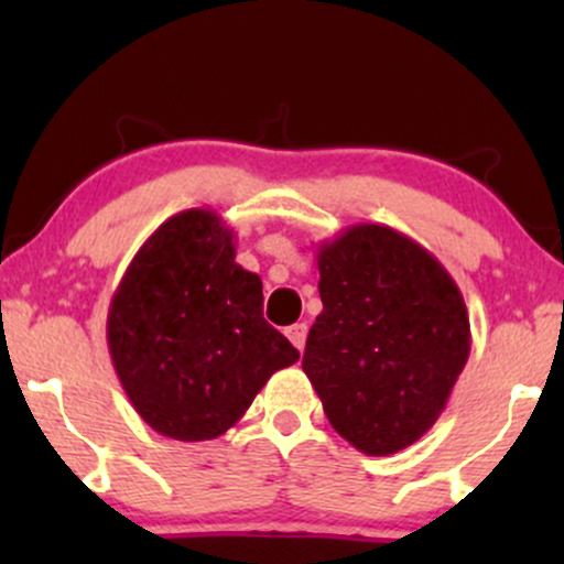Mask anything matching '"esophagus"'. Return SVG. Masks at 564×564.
<instances>
[{"instance_id":"esophagus-1","label":"esophagus","mask_w":564,"mask_h":564,"mask_svg":"<svg viewBox=\"0 0 564 564\" xmlns=\"http://www.w3.org/2000/svg\"><path fill=\"white\" fill-rule=\"evenodd\" d=\"M286 336H289L291 345H294L302 352L304 341H307V326H304V323H294V326L286 328Z\"/></svg>"}]
</instances>
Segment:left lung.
Masks as SVG:
<instances>
[{"instance_id":"obj_1","label":"left lung","mask_w":564,"mask_h":564,"mask_svg":"<svg viewBox=\"0 0 564 564\" xmlns=\"http://www.w3.org/2000/svg\"><path fill=\"white\" fill-rule=\"evenodd\" d=\"M323 313L302 368L328 422L366 456H390L432 430L469 358L462 291L424 246L352 225L318 246Z\"/></svg>"}]
</instances>
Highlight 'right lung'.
I'll list each match as a JSON object with an SVG mask.
<instances>
[{"instance_id": "obj_1", "label": "right lung", "mask_w": 564, "mask_h": 564, "mask_svg": "<svg viewBox=\"0 0 564 564\" xmlns=\"http://www.w3.org/2000/svg\"><path fill=\"white\" fill-rule=\"evenodd\" d=\"M108 349L129 403L164 437L215 440L275 371L300 360L262 318V281L236 262V236L212 209L159 225L129 262Z\"/></svg>"}]
</instances>
